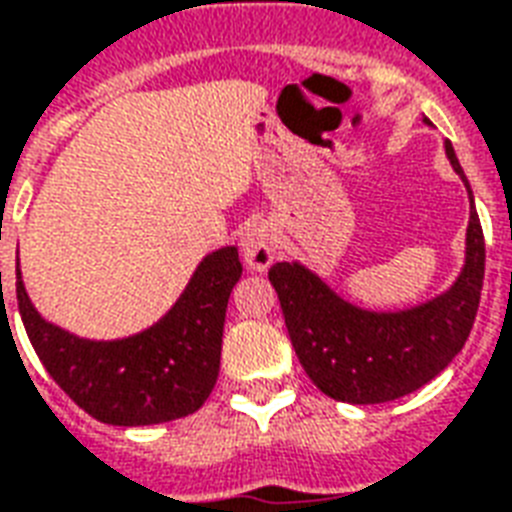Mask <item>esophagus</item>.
I'll use <instances>...</instances> for the list:
<instances>
[{"label":"esophagus","mask_w":512,"mask_h":512,"mask_svg":"<svg viewBox=\"0 0 512 512\" xmlns=\"http://www.w3.org/2000/svg\"><path fill=\"white\" fill-rule=\"evenodd\" d=\"M276 249H279V239L268 222H252L241 236V255L249 271H265L273 263Z\"/></svg>","instance_id":"34e87169"}]
</instances>
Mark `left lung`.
I'll return each mask as SVG.
<instances>
[{
    "label": "left lung",
    "instance_id": "obj_1",
    "mask_svg": "<svg viewBox=\"0 0 512 512\" xmlns=\"http://www.w3.org/2000/svg\"><path fill=\"white\" fill-rule=\"evenodd\" d=\"M446 155L470 193L467 255L451 290L405 311H365L335 295L306 265L276 263L268 271L300 365L333 400L373 405L411 395L448 368L473 330L486 244L451 142Z\"/></svg>",
    "mask_w": 512,
    "mask_h": 512
}]
</instances>
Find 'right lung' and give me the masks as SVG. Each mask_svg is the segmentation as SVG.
Returning a JSON list of instances; mask_svg holds the SVG:
<instances>
[{"label":"right lung","mask_w":512,"mask_h":512,"mask_svg":"<svg viewBox=\"0 0 512 512\" xmlns=\"http://www.w3.org/2000/svg\"><path fill=\"white\" fill-rule=\"evenodd\" d=\"M18 311L45 370L93 419L144 427L195 413L220 373L225 308L241 279L239 249L206 255L161 322L120 341H88L39 317L15 265ZM2 284V271H0Z\"/></svg>","instance_id":"1"}]
</instances>
